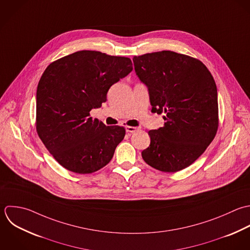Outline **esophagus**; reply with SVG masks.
Here are the masks:
<instances>
[{"label":"esophagus","mask_w":250,"mask_h":250,"mask_svg":"<svg viewBox=\"0 0 250 250\" xmlns=\"http://www.w3.org/2000/svg\"><path fill=\"white\" fill-rule=\"evenodd\" d=\"M137 129H138V128H137V127H134V126H128V125H126V126H125V130H126V132H130V133H132V132H135Z\"/></svg>","instance_id":"34e87169"}]
</instances>
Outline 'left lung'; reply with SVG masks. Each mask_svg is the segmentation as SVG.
I'll list each match as a JSON object with an SVG mask.
<instances>
[{
	"instance_id": "left-lung-1",
	"label": "left lung",
	"mask_w": 250,
	"mask_h": 250,
	"mask_svg": "<svg viewBox=\"0 0 250 250\" xmlns=\"http://www.w3.org/2000/svg\"><path fill=\"white\" fill-rule=\"evenodd\" d=\"M134 70L148 87L152 112L164 114L165 125L150 130L142 158L150 167L176 172L191 166L208 148L218 128L214 79L200 60L170 50L133 57Z\"/></svg>"
}]
</instances>
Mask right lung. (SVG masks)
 <instances>
[{
  "label": "right lung",
  "mask_w": 250,
  "mask_h": 250,
  "mask_svg": "<svg viewBox=\"0 0 250 250\" xmlns=\"http://www.w3.org/2000/svg\"><path fill=\"white\" fill-rule=\"evenodd\" d=\"M127 57L81 50L50 63L36 95V128L53 158L66 169L92 173L112 160L125 135L89 112L107 100L109 88L132 71Z\"/></svg>",
  "instance_id": "obj_1"
}]
</instances>
